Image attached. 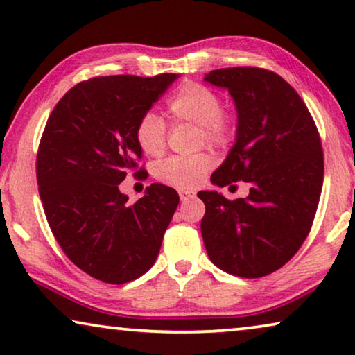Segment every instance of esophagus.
Wrapping results in <instances>:
<instances>
[{"label":"esophagus","instance_id":"esophagus-1","mask_svg":"<svg viewBox=\"0 0 355 355\" xmlns=\"http://www.w3.org/2000/svg\"><path fill=\"white\" fill-rule=\"evenodd\" d=\"M179 197H181L182 202H186L189 198L196 197V192H193L192 189H179Z\"/></svg>","mask_w":355,"mask_h":355}]
</instances>
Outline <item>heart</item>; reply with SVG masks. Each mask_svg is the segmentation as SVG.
Segmentation results:
<instances>
[{"label": "heart", "mask_w": 355, "mask_h": 355, "mask_svg": "<svg viewBox=\"0 0 355 355\" xmlns=\"http://www.w3.org/2000/svg\"><path fill=\"white\" fill-rule=\"evenodd\" d=\"M169 114L176 121L196 124L202 139L215 147H225L234 134V123L221 111V100L207 85L186 82L168 103ZM135 140L145 155L158 157L166 148V124L153 111H147L135 125ZM213 166L208 153L193 157H171L157 168L159 181L181 189L197 187Z\"/></svg>", "instance_id": "heart-1"}]
</instances>
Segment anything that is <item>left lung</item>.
<instances>
[{
    "instance_id": "obj_1",
    "label": "left lung",
    "mask_w": 355,
    "mask_h": 355,
    "mask_svg": "<svg viewBox=\"0 0 355 355\" xmlns=\"http://www.w3.org/2000/svg\"><path fill=\"white\" fill-rule=\"evenodd\" d=\"M203 80L230 92L236 140L211 174L218 187L249 182L245 198L202 191V237L218 268L260 278L293 259L307 237L323 186V152L312 116L293 87L275 72L230 67Z\"/></svg>"
}]
</instances>
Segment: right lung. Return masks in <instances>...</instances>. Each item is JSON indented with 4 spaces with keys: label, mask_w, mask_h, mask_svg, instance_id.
<instances>
[{
    "label": "right lung",
    "mask_w": 355,
    "mask_h": 355,
    "mask_svg": "<svg viewBox=\"0 0 355 355\" xmlns=\"http://www.w3.org/2000/svg\"><path fill=\"white\" fill-rule=\"evenodd\" d=\"M178 77L80 82L43 130L37 182L48 225L72 263L105 283L124 284L152 268L178 208V192L163 184L135 203L119 191L142 158L135 125Z\"/></svg>",
    "instance_id": "obj_1"
}]
</instances>
